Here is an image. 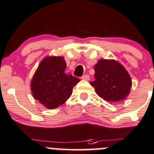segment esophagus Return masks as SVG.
Returning a JSON list of instances; mask_svg holds the SVG:
<instances>
[{
	"instance_id": "obj_1",
	"label": "esophagus",
	"mask_w": 154,
	"mask_h": 154,
	"mask_svg": "<svg viewBox=\"0 0 154 154\" xmlns=\"http://www.w3.org/2000/svg\"><path fill=\"white\" fill-rule=\"evenodd\" d=\"M82 80H89V76L88 74H85V75L82 76L81 77Z\"/></svg>"
}]
</instances>
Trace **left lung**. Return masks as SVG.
<instances>
[{"label": "left lung", "mask_w": 154, "mask_h": 154, "mask_svg": "<svg viewBox=\"0 0 154 154\" xmlns=\"http://www.w3.org/2000/svg\"><path fill=\"white\" fill-rule=\"evenodd\" d=\"M94 70L95 80L90 84L98 96L110 102H117L129 95L132 80L121 64L113 59H101Z\"/></svg>", "instance_id": "left-lung-1"}]
</instances>
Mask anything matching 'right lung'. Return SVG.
<instances>
[{
  "instance_id": "add662e5",
  "label": "right lung",
  "mask_w": 154,
  "mask_h": 154,
  "mask_svg": "<svg viewBox=\"0 0 154 154\" xmlns=\"http://www.w3.org/2000/svg\"><path fill=\"white\" fill-rule=\"evenodd\" d=\"M66 62L62 56H47L35 71L31 83L32 95L44 107L55 109L63 104L79 81L65 73Z\"/></svg>"
}]
</instances>
